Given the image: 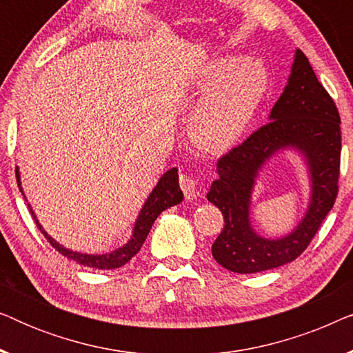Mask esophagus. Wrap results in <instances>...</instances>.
<instances>
[{
    "label": "esophagus",
    "instance_id": "1",
    "mask_svg": "<svg viewBox=\"0 0 353 353\" xmlns=\"http://www.w3.org/2000/svg\"><path fill=\"white\" fill-rule=\"evenodd\" d=\"M180 186H181V190H183V194H185V197H186V201L196 199L197 186H196V181L192 180L191 176L181 175L180 176Z\"/></svg>",
    "mask_w": 353,
    "mask_h": 353
}]
</instances>
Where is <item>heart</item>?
<instances>
[{"label": "heart", "instance_id": "heart-1", "mask_svg": "<svg viewBox=\"0 0 353 353\" xmlns=\"http://www.w3.org/2000/svg\"><path fill=\"white\" fill-rule=\"evenodd\" d=\"M192 86L204 98L192 109L188 132L201 151L219 156L236 146L254 120L267 96L270 74L260 59L221 56Z\"/></svg>", "mask_w": 353, "mask_h": 353}]
</instances>
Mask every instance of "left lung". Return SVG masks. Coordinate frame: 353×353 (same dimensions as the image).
I'll return each mask as SVG.
<instances>
[{
  "label": "left lung",
  "mask_w": 353,
  "mask_h": 353,
  "mask_svg": "<svg viewBox=\"0 0 353 353\" xmlns=\"http://www.w3.org/2000/svg\"><path fill=\"white\" fill-rule=\"evenodd\" d=\"M270 122L216 163L207 199L223 214V231L212 244V255L234 273H259L296 260L320 228L337 196L341 162V119L334 101L323 88L307 56L296 50L283 94ZM283 150H294L307 168L311 196L306 214L291 234L267 239L250 220L254 183L266 162Z\"/></svg>",
  "instance_id": "8db88e82"
}]
</instances>
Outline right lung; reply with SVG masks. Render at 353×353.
Segmentation results:
<instances>
[{
  "mask_svg": "<svg viewBox=\"0 0 353 353\" xmlns=\"http://www.w3.org/2000/svg\"><path fill=\"white\" fill-rule=\"evenodd\" d=\"M16 175H17L19 190H21V192L23 194L19 167H17ZM23 197H26V194H23ZM181 201H183V191L180 190V183H178V168L173 167L159 178L157 185L154 186L151 194L148 196L146 202H144V205L141 207V210H139V214L137 216L132 236H130L127 244L120 245L119 249H115L112 252H108V254H83V252H77V250L64 248V245L57 243L52 236H50L45 230H43V226L40 221L37 220V215L35 212H33L30 204H28V209H30V214L33 215V219H35L37 226L40 228L41 233L45 234V238L50 241V244L57 250V252L62 254L67 259L74 260V262H77L79 265H83V267L94 268V270H114V268L123 267L125 263L130 262V260L139 252V249H141L144 241H146L149 231H151L157 216L161 215L163 210H167L168 207L180 204Z\"/></svg>",
  "mask_w": 353,
  "mask_h": 353,
  "instance_id": "obj_1",
  "label": "right lung"
}]
</instances>
